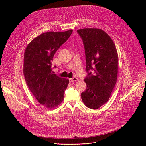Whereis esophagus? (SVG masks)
Segmentation results:
<instances>
[{
    "mask_svg": "<svg viewBox=\"0 0 146 146\" xmlns=\"http://www.w3.org/2000/svg\"><path fill=\"white\" fill-rule=\"evenodd\" d=\"M77 78H76V77H73V78H69V81L70 82H75V81H77Z\"/></svg>",
    "mask_w": 146,
    "mask_h": 146,
    "instance_id": "obj_1",
    "label": "esophagus"
}]
</instances>
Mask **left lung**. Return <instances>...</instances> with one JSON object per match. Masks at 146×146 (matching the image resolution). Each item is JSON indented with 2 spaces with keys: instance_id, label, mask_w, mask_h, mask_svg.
Instances as JSON below:
<instances>
[{
  "instance_id": "1",
  "label": "left lung",
  "mask_w": 146,
  "mask_h": 146,
  "mask_svg": "<svg viewBox=\"0 0 146 146\" xmlns=\"http://www.w3.org/2000/svg\"><path fill=\"white\" fill-rule=\"evenodd\" d=\"M85 49L87 89L81 93L85 105L98 109L111 95L118 74V54L111 37L102 29L84 28L77 31Z\"/></svg>"
}]
</instances>
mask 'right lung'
<instances>
[{
    "label": "right lung",
    "instance_id": "1",
    "mask_svg": "<svg viewBox=\"0 0 146 146\" xmlns=\"http://www.w3.org/2000/svg\"><path fill=\"white\" fill-rule=\"evenodd\" d=\"M72 32L71 29L41 34L29 43L25 51L24 75L27 84L37 101L48 109L57 107L64 100L69 82L68 79L54 73L51 62L56 51Z\"/></svg>",
    "mask_w": 146,
    "mask_h": 146
}]
</instances>
